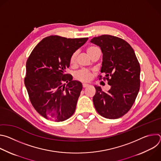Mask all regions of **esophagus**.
Segmentation results:
<instances>
[{"label": "esophagus", "mask_w": 161, "mask_h": 161, "mask_svg": "<svg viewBox=\"0 0 161 161\" xmlns=\"http://www.w3.org/2000/svg\"><path fill=\"white\" fill-rule=\"evenodd\" d=\"M89 86H90V85L86 84V83H83V88H86V87H88Z\"/></svg>", "instance_id": "obj_1"}]
</instances>
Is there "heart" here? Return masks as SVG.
Instances as JSON below:
<instances>
[{
	"label": "heart",
	"mask_w": 161,
	"mask_h": 161,
	"mask_svg": "<svg viewBox=\"0 0 161 161\" xmlns=\"http://www.w3.org/2000/svg\"><path fill=\"white\" fill-rule=\"evenodd\" d=\"M98 49L97 47H94V46H92V47H89L87 49H86V52L88 54V55L90 56L92 53L96 50ZM76 52H75L71 57L70 58V62L71 64H73L75 62L76 60ZM75 78L81 81H84V82H86L88 81L91 78H92V73L90 71L86 70V69H81L80 71H78V72H76L75 73Z\"/></svg>",
	"instance_id": "1"
}]
</instances>
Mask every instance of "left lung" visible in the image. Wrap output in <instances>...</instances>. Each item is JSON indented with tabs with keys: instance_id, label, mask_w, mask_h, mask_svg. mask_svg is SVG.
Wrapping results in <instances>:
<instances>
[{
	"instance_id": "1",
	"label": "left lung",
	"mask_w": 161,
	"mask_h": 161,
	"mask_svg": "<svg viewBox=\"0 0 161 161\" xmlns=\"http://www.w3.org/2000/svg\"><path fill=\"white\" fill-rule=\"evenodd\" d=\"M90 42L101 48L103 62L101 73L111 86L108 92L95 86L93 102L102 117L117 119L133 105L140 86V65L134 50L124 39L110 35L94 37ZM102 78L99 76V80Z\"/></svg>"
}]
</instances>
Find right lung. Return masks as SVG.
<instances>
[{"instance_id":"right-lung-1","label":"right lung","mask_w":161,"mask_h":161,"mask_svg":"<svg viewBox=\"0 0 161 161\" xmlns=\"http://www.w3.org/2000/svg\"><path fill=\"white\" fill-rule=\"evenodd\" d=\"M88 39L50 36L29 57L25 85L33 107L46 119L63 122L74 114L83 86L65 71L71 55Z\"/></svg>"}]
</instances>
